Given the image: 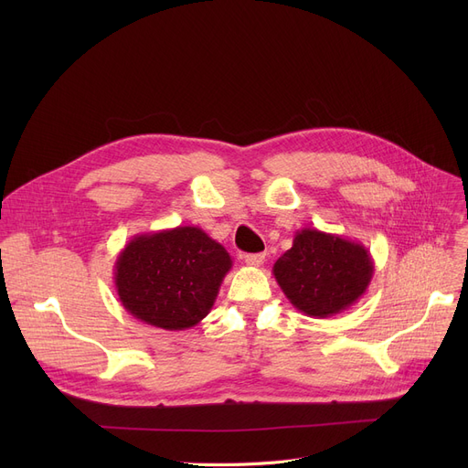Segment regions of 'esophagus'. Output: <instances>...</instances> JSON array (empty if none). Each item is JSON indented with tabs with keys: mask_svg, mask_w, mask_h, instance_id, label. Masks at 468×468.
Returning <instances> with one entry per match:
<instances>
[{
	"mask_svg": "<svg viewBox=\"0 0 468 468\" xmlns=\"http://www.w3.org/2000/svg\"><path fill=\"white\" fill-rule=\"evenodd\" d=\"M265 261V254H247L244 256V263L250 265V267H260Z\"/></svg>",
	"mask_w": 468,
	"mask_h": 468,
	"instance_id": "1",
	"label": "esophagus"
}]
</instances>
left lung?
Instances as JSON below:
<instances>
[{"mask_svg": "<svg viewBox=\"0 0 468 468\" xmlns=\"http://www.w3.org/2000/svg\"><path fill=\"white\" fill-rule=\"evenodd\" d=\"M273 275L293 307L326 318L364 296L374 277V260L362 242L303 228L275 261Z\"/></svg>", "mask_w": 468, "mask_h": 468, "instance_id": "8db88e82", "label": "left lung"}]
</instances>
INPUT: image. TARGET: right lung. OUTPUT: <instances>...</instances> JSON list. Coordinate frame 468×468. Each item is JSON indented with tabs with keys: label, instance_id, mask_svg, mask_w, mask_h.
<instances>
[{
	"label": "right lung",
	"instance_id": "right-lung-1",
	"mask_svg": "<svg viewBox=\"0 0 468 468\" xmlns=\"http://www.w3.org/2000/svg\"><path fill=\"white\" fill-rule=\"evenodd\" d=\"M233 261L201 228L178 226L133 237L117 256L119 302L138 321L187 330L210 313Z\"/></svg>",
	"mask_w": 468,
	"mask_h": 468
}]
</instances>
